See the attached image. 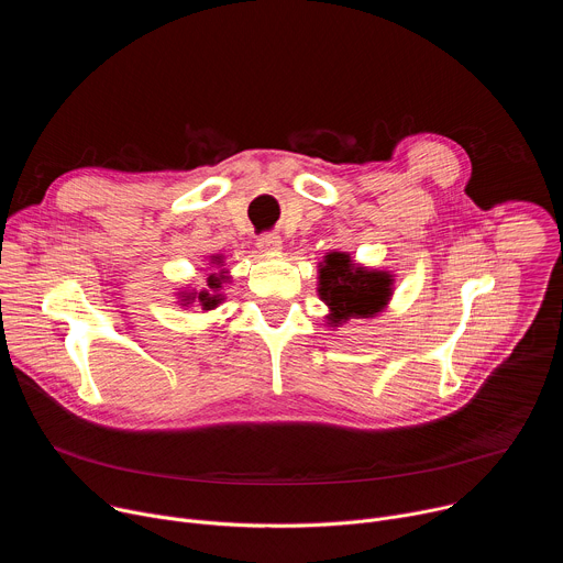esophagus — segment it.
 <instances>
[{"mask_svg": "<svg viewBox=\"0 0 563 563\" xmlns=\"http://www.w3.org/2000/svg\"><path fill=\"white\" fill-rule=\"evenodd\" d=\"M256 245L263 254H278L283 250V240L276 233H265L258 238Z\"/></svg>", "mask_w": 563, "mask_h": 563, "instance_id": "esophagus-1", "label": "esophagus"}]
</instances>
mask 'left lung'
<instances>
[{"label":"left lung","mask_w":563,"mask_h":563,"mask_svg":"<svg viewBox=\"0 0 563 563\" xmlns=\"http://www.w3.org/2000/svg\"><path fill=\"white\" fill-rule=\"evenodd\" d=\"M316 291L328 305V328H343L352 318H374L387 309L394 296V274L365 267L350 252L332 250L318 263Z\"/></svg>","instance_id":"obj_1"}]
</instances>
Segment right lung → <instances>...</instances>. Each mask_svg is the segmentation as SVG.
<instances>
[{
    "mask_svg": "<svg viewBox=\"0 0 563 563\" xmlns=\"http://www.w3.org/2000/svg\"><path fill=\"white\" fill-rule=\"evenodd\" d=\"M209 267H216L213 272L209 269L205 287L202 289H191V287H180L176 291L178 305L189 309V307H200L202 313L213 311L216 307H220L224 302V285L231 283V272L224 269V256L222 254H211L209 256Z\"/></svg>",
    "mask_w": 563,
    "mask_h": 563,
    "instance_id": "add662e5",
    "label": "right lung"
}]
</instances>
